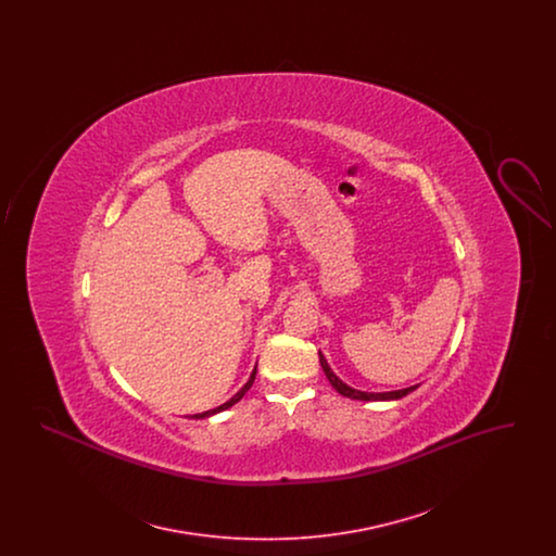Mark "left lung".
I'll use <instances>...</instances> for the list:
<instances>
[{
  "instance_id": "1",
  "label": "left lung",
  "mask_w": 556,
  "mask_h": 556,
  "mask_svg": "<svg viewBox=\"0 0 556 556\" xmlns=\"http://www.w3.org/2000/svg\"><path fill=\"white\" fill-rule=\"evenodd\" d=\"M318 358H320V367L325 370V375H327V379H329V383L345 397H352V400H397V397L406 396L408 392H413L417 386H413V388H406V390H397V392H383V394H370V392H358V390H352L350 386H345L344 381L333 372V370L329 369V365H327V361H325V356L318 352Z\"/></svg>"
}]
</instances>
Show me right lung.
Here are the masks:
<instances>
[{"instance_id":"add662e5","label":"right lung","mask_w":556,"mask_h":556,"mask_svg":"<svg viewBox=\"0 0 556 556\" xmlns=\"http://www.w3.org/2000/svg\"><path fill=\"white\" fill-rule=\"evenodd\" d=\"M254 377H256V369L252 370V377L248 379V383L239 390L238 394L236 396L231 397L229 402H225V404H220V406H216V408H212V410H206V413H198V415H193L195 419H204V417H211V415H214V413H220V410H225V408H229V406H233L236 402H239L241 397H243V394L252 388V383H254Z\"/></svg>"}]
</instances>
